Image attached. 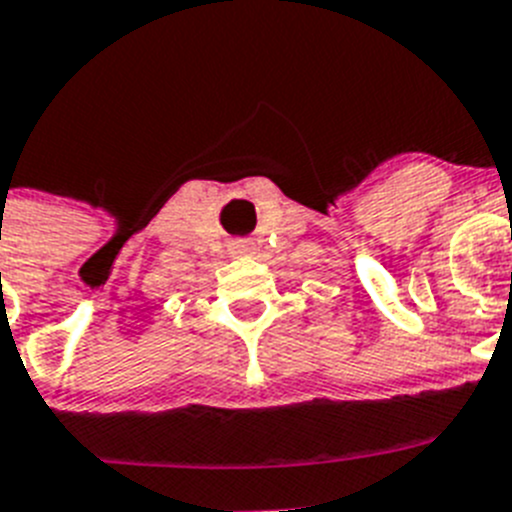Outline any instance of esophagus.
Segmentation results:
<instances>
[{
	"mask_svg": "<svg viewBox=\"0 0 512 512\" xmlns=\"http://www.w3.org/2000/svg\"><path fill=\"white\" fill-rule=\"evenodd\" d=\"M233 251L235 253H251L253 251V241H246V238H243V241H235Z\"/></svg>",
	"mask_w": 512,
	"mask_h": 512,
	"instance_id": "1",
	"label": "esophagus"
}]
</instances>
